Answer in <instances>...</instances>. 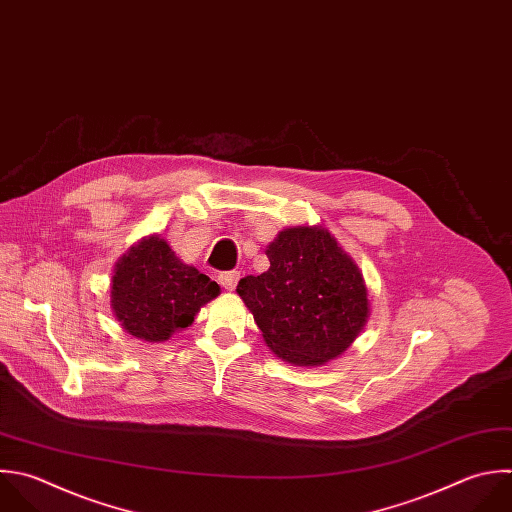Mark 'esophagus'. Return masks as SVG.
<instances>
[{
    "mask_svg": "<svg viewBox=\"0 0 512 512\" xmlns=\"http://www.w3.org/2000/svg\"><path fill=\"white\" fill-rule=\"evenodd\" d=\"M218 280H220V284H222L226 290H234L236 284H238V280H240V272H238V270L222 272V274L218 276Z\"/></svg>",
    "mask_w": 512,
    "mask_h": 512,
    "instance_id": "obj_1",
    "label": "esophagus"
}]
</instances>
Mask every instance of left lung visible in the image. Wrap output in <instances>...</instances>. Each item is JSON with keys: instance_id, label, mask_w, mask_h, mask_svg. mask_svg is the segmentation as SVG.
I'll list each match as a JSON object with an SVG mask.
<instances>
[{"instance_id": "left-lung-1", "label": "left lung", "mask_w": 512, "mask_h": 512, "mask_svg": "<svg viewBox=\"0 0 512 512\" xmlns=\"http://www.w3.org/2000/svg\"><path fill=\"white\" fill-rule=\"evenodd\" d=\"M270 268L236 292L254 314L266 346L296 366L340 356L368 322L362 272L320 226L282 230L266 248Z\"/></svg>"}]
</instances>
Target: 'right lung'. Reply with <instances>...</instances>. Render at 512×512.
<instances>
[{
	"instance_id": "obj_1",
	"label": "right lung",
	"mask_w": 512,
	"mask_h": 512,
	"mask_svg": "<svg viewBox=\"0 0 512 512\" xmlns=\"http://www.w3.org/2000/svg\"><path fill=\"white\" fill-rule=\"evenodd\" d=\"M220 286L184 264L160 236L142 238L116 264L110 302L120 326L134 338L164 342L194 322Z\"/></svg>"
}]
</instances>
